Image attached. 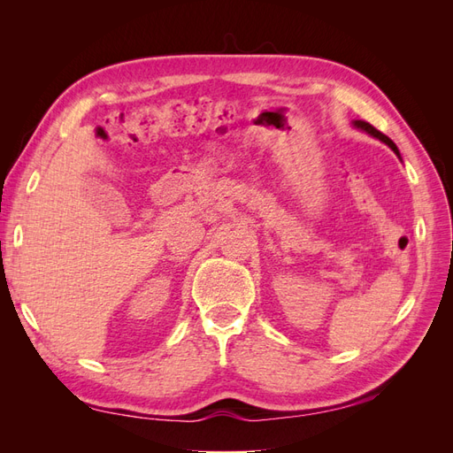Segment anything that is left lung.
I'll return each instance as SVG.
<instances>
[{
  "label": "left lung",
  "mask_w": 453,
  "mask_h": 453,
  "mask_svg": "<svg viewBox=\"0 0 453 453\" xmlns=\"http://www.w3.org/2000/svg\"><path fill=\"white\" fill-rule=\"evenodd\" d=\"M353 127H357V128H361V130H365L366 134H370V135H374V138H378L380 142H383L386 145H389L391 149H393V153L401 158V153H399V149H396V145L388 138L386 134H381L380 130H376L372 125H370V122H365V120H353Z\"/></svg>",
  "instance_id": "left-lung-1"
}]
</instances>
